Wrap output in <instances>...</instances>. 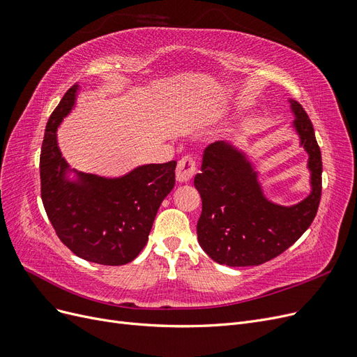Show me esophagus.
Returning a JSON list of instances; mask_svg holds the SVG:
<instances>
[{
	"label": "esophagus",
	"mask_w": 357,
	"mask_h": 357,
	"mask_svg": "<svg viewBox=\"0 0 357 357\" xmlns=\"http://www.w3.org/2000/svg\"><path fill=\"white\" fill-rule=\"evenodd\" d=\"M195 171H197V160L193 156L188 155L178 160L177 169H176V177L180 183H186L192 178L193 174H195Z\"/></svg>",
	"instance_id": "34e87169"
}]
</instances>
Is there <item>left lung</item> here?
<instances>
[{
	"mask_svg": "<svg viewBox=\"0 0 357 357\" xmlns=\"http://www.w3.org/2000/svg\"><path fill=\"white\" fill-rule=\"evenodd\" d=\"M294 126L308 153L311 193L283 207L264 195L250 160L229 143L204 150L195 188L202 199L198 241L213 261L228 266H253L282 255L314 220L321 197V153L314 128L298 101L290 100Z\"/></svg>",
	"mask_w": 357,
	"mask_h": 357,
	"instance_id": "left-lung-1",
	"label": "left lung"
}]
</instances>
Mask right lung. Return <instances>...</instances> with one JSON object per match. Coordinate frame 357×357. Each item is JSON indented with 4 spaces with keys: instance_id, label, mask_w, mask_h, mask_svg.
Listing matches in <instances>:
<instances>
[{
    "instance_id": "right-lung-1",
    "label": "right lung",
    "mask_w": 357,
    "mask_h": 357,
    "mask_svg": "<svg viewBox=\"0 0 357 357\" xmlns=\"http://www.w3.org/2000/svg\"><path fill=\"white\" fill-rule=\"evenodd\" d=\"M79 84L50 114L40 155L41 199L59 240L84 261L129 264L147 244L159 205L176 185V160L137 167L117 178L75 171L62 158L56 129L74 107Z\"/></svg>"
}]
</instances>
